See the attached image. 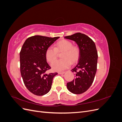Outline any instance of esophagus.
<instances>
[{
  "instance_id": "34e87169",
  "label": "esophagus",
  "mask_w": 122,
  "mask_h": 122,
  "mask_svg": "<svg viewBox=\"0 0 122 122\" xmlns=\"http://www.w3.org/2000/svg\"><path fill=\"white\" fill-rule=\"evenodd\" d=\"M58 73L59 74H64L65 73V72H58Z\"/></svg>"
}]
</instances>
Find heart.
I'll list each match as a JSON object with an SVG mask.
<instances>
[{"label": "heart", "instance_id": "heart-1", "mask_svg": "<svg viewBox=\"0 0 122 122\" xmlns=\"http://www.w3.org/2000/svg\"><path fill=\"white\" fill-rule=\"evenodd\" d=\"M63 52L62 55V60L54 62L57 57L58 53ZM79 47L68 40L60 41L55 44V48L50 46L46 50V60L51 64L52 69L55 71L61 72L69 68L72 62L74 64L78 61L80 56Z\"/></svg>", "mask_w": 122, "mask_h": 122}]
</instances>
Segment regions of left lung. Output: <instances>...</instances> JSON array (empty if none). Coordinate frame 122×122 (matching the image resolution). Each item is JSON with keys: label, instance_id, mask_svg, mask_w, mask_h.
Returning a JSON list of instances; mask_svg holds the SVG:
<instances>
[{"label": "left lung", "instance_id": "obj_1", "mask_svg": "<svg viewBox=\"0 0 122 122\" xmlns=\"http://www.w3.org/2000/svg\"><path fill=\"white\" fill-rule=\"evenodd\" d=\"M65 38L74 41L80 48L78 64L71 71L75 73V78L68 82V90L75 94L86 92L93 83L97 71L98 52L94 42L90 37L80 32Z\"/></svg>", "mask_w": 122, "mask_h": 122}]
</instances>
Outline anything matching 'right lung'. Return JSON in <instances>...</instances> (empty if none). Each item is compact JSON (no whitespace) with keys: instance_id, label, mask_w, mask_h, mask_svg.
Masks as SVG:
<instances>
[{"instance_id":"add662e5","label":"right lung","mask_w":122,"mask_h":122,"mask_svg":"<svg viewBox=\"0 0 122 122\" xmlns=\"http://www.w3.org/2000/svg\"><path fill=\"white\" fill-rule=\"evenodd\" d=\"M60 37L42 36L27 38L20 52V72L25 86L31 93L43 96L51 88L53 77L57 73H46L51 69L47 62L46 49Z\"/></svg>"}]
</instances>
